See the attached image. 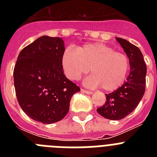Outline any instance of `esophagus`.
<instances>
[{"mask_svg":"<svg viewBox=\"0 0 157 157\" xmlns=\"http://www.w3.org/2000/svg\"><path fill=\"white\" fill-rule=\"evenodd\" d=\"M81 92H82V93H84V94H93L92 91L86 90H85V89H81Z\"/></svg>","mask_w":157,"mask_h":157,"instance_id":"obj_1","label":"esophagus"}]
</instances>
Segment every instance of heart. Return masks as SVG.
<instances>
[{
    "mask_svg": "<svg viewBox=\"0 0 157 157\" xmlns=\"http://www.w3.org/2000/svg\"><path fill=\"white\" fill-rule=\"evenodd\" d=\"M62 65L67 77L71 80L79 79L90 68L92 75L86 83L93 87L101 86L105 91L120 88L130 70L127 55L102 43L87 44L76 51L67 49L62 56Z\"/></svg>",
    "mask_w": 157,
    "mask_h": 157,
    "instance_id": "obj_1",
    "label": "heart"
}]
</instances>
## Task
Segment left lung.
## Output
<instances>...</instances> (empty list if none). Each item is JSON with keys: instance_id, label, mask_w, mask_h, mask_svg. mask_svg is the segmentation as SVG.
<instances>
[{"instance_id": "1", "label": "left lung", "mask_w": 157, "mask_h": 157, "mask_svg": "<svg viewBox=\"0 0 157 157\" xmlns=\"http://www.w3.org/2000/svg\"><path fill=\"white\" fill-rule=\"evenodd\" d=\"M116 41L128 56L130 71L127 81L114 92L106 94L105 104L97 109L101 116L111 120H122L131 113L145 90L146 65L141 50L125 39L116 37Z\"/></svg>"}]
</instances>
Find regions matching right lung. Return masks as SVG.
Returning <instances> with one entry per match:
<instances>
[{
    "mask_svg": "<svg viewBox=\"0 0 157 157\" xmlns=\"http://www.w3.org/2000/svg\"><path fill=\"white\" fill-rule=\"evenodd\" d=\"M62 38L42 36L19 52L13 71L18 102L32 120L45 124L61 120L80 88L63 74Z\"/></svg>",
    "mask_w": 157,
    "mask_h": 157,
    "instance_id": "add662e5",
    "label": "right lung"
}]
</instances>
